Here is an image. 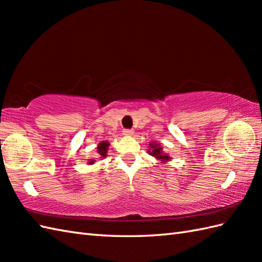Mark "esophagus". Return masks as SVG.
<instances>
[{"label": "esophagus", "mask_w": 262, "mask_h": 262, "mask_svg": "<svg viewBox=\"0 0 262 262\" xmlns=\"http://www.w3.org/2000/svg\"><path fill=\"white\" fill-rule=\"evenodd\" d=\"M133 134H134V130H132V129H124V135H126V136H132Z\"/></svg>", "instance_id": "esophagus-1"}]
</instances>
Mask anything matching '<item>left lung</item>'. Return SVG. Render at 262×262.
<instances>
[{
    "label": "left lung",
    "mask_w": 262,
    "mask_h": 262,
    "mask_svg": "<svg viewBox=\"0 0 262 262\" xmlns=\"http://www.w3.org/2000/svg\"><path fill=\"white\" fill-rule=\"evenodd\" d=\"M149 147H151V151H148L149 155H153V157H155L157 159H160L161 161H168L170 159L169 155L166 154H163L162 152V147H161L159 144H149Z\"/></svg>",
    "instance_id": "8db88e82"
}]
</instances>
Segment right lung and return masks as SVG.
<instances>
[{"label": "right lung", "mask_w": 262, "mask_h": 262, "mask_svg": "<svg viewBox=\"0 0 262 262\" xmlns=\"http://www.w3.org/2000/svg\"><path fill=\"white\" fill-rule=\"evenodd\" d=\"M108 146H109V143L108 142H101L99 144V146H98V153L101 155V157H105V155H107V149H108ZM94 161L92 160L90 163H93Z\"/></svg>", "instance_id": "obj_1"}]
</instances>
